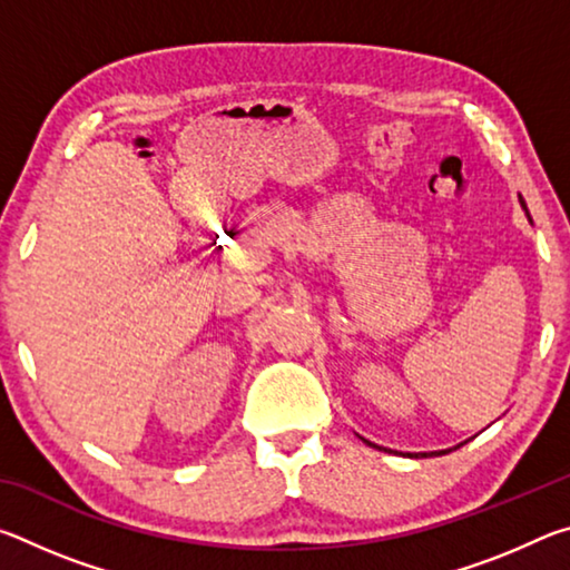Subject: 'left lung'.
<instances>
[{
	"label": "left lung",
	"instance_id": "1",
	"mask_svg": "<svg viewBox=\"0 0 570 570\" xmlns=\"http://www.w3.org/2000/svg\"><path fill=\"white\" fill-rule=\"evenodd\" d=\"M520 204H523V208H525V200L523 198H520ZM366 442V445H370V448H377V445H372V442L370 440H364ZM445 452H450V450H442V452H432V455H445ZM424 458V455H422Z\"/></svg>",
	"mask_w": 570,
	"mask_h": 570
}]
</instances>
